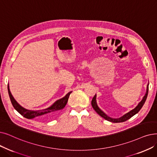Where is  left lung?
Segmentation results:
<instances>
[{
  "mask_svg": "<svg viewBox=\"0 0 157 157\" xmlns=\"http://www.w3.org/2000/svg\"><path fill=\"white\" fill-rule=\"evenodd\" d=\"M148 88H149V83L147 85V88H146V94L144 95V96L143 97L142 99L141 100V101L140 103L137 105V106H136L135 108H133V110H130L129 112H127L126 113L124 114L122 116L118 117V118H112L110 117V116H108L107 114H106L103 110H101V109L99 108V107L98 106V104H97V101H96V97L97 95L95 94L94 95V97L93 98L92 100V106L93 107V108L94 109V110L101 117H102L103 118H104L105 119L107 120L108 121H110L112 122H114V123H117V122H124L127 120H128L129 119H130L132 117H133V115H135L136 113H137L140 109L142 108V107L144 105L145 101L147 99V94H148Z\"/></svg>",
  "mask_w": 157,
  "mask_h": 157,
  "instance_id": "1",
  "label": "left lung"
}]
</instances>
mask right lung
Segmentation results:
<instances>
[{"label": "right lung", "instance_id": "obj_1", "mask_svg": "<svg viewBox=\"0 0 157 157\" xmlns=\"http://www.w3.org/2000/svg\"><path fill=\"white\" fill-rule=\"evenodd\" d=\"M8 90L10 98L13 107H14V108L20 114H21L25 118L29 119H34L35 117L40 118L41 119H49L52 118L57 113L59 110H62L65 106L67 103L68 99L69 98V95L72 92L71 91L67 93L63 98L56 101L51 106L48 108L43 109V110H28V109L22 107L17 103V101L13 98L10 92L9 84L8 85Z\"/></svg>", "mask_w": 157, "mask_h": 157}]
</instances>
